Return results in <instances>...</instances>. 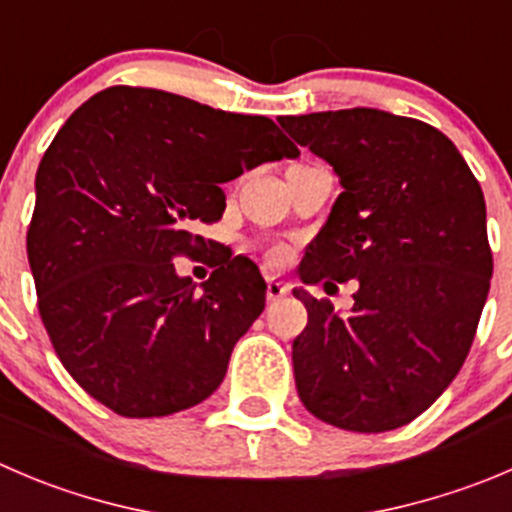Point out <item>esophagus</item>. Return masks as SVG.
Returning a JSON list of instances; mask_svg holds the SVG:
<instances>
[{
    "instance_id": "34e87169",
    "label": "esophagus",
    "mask_w": 512,
    "mask_h": 512,
    "mask_svg": "<svg viewBox=\"0 0 512 512\" xmlns=\"http://www.w3.org/2000/svg\"><path fill=\"white\" fill-rule=\"evenodd\" d=\"M287 295H290V287L282 285V282H277L275 277H272V280H267V302H277Z\"/></svg>"
}]
</instances>
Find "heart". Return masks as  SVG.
I'll return each mask as SVG.
<instances>
[{"label": "heart", "mask_w": 512, "mask_h": 512, "mask_svg": "<svg viewBox=\"0 0 512 512\" xmlns=\"http://www.w3.org/2000/svg\"><path fill=\"white\" fill-rule=\"evenodd\" d=\"M265 260L270 262V265H282V262L287 260V250H285V247H280V245L267 247V250H265Z\"/></svg>", "instance_id": "1"}]
</instances>
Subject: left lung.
<instances>
[{
  "instance_id": "8db88e82",
  "label": "left lung",
  "mask_w": 512,
  "mask_h": 512,
  "mask_svg": "<svg viewBox=\"0 0 512 512\" xmlns=\"http://www.w3.org/2000/svg\"><path fill=\"white\" fill-rule=\"evenodd\" d=\"M277 122L342 185L302 282L360 285L347 317L292 290L307 307L292 342L297 395L342 430L408 425L443 395L475 340L493 275L483 190L458 147L420 119L355 107Z\"/></svg>"
}]
</instances>
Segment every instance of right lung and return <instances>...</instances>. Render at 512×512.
<instances>
[{"instance_id": "obj_1", "label": "right lung", "mask_w": 512, "mask_h": 512, "mask_svg": "<svg viewBox=\"0 0 512 512\" xmlns=\"http://www.w3.org/2000/svg\"><path fill=\"white\" fill-rule=\"evenodd\" d=\"M297 155L270 117L127 84L64 122L39 162L27 255L49 340L84 393L122 418H162L220 388L267 285L227 257L197 292L172 260L207 250L195 227L222 217V182Z\"/></svg>"}]
</instances>
